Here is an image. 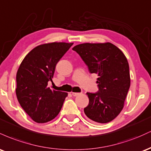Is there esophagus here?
<instances>
[{
	"instance_id": "obj_1",
	"label": "esophagus",
	"mask_w": 151,
	"mask_h": 151,
	"mask_svg": "<svg viewBox=\"0 0 151 151\" xmlns=\"http://www.w3.org/2000/svg\"><path fill=\"white\" fill-rule=\"evenodd\" d=\"M81 93H77V92H72V94L74 96H79V95H80Z\"/></svg>"
}]
</instances>
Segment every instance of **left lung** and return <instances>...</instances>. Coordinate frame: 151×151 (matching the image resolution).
Here are the masks:
<instances>
[{
	"instance_id": "left-lung-1",
	"label": "left lung",
	"mask_w": 151,
	"mask_h": 151,
	"mask_svg": "<svg viewBox=\"0 0 151 151\" xmlns=\"http://www.w3.org/2000/svg\"><path fill=\"white\" fill-rule=\"evenodd\" d=\"M72 50L79 54L90 73L98 75L99 90L86 93L89 102L84 114L96 123L110 122L124 108L131 84L127 59L110 42L83 43Z\"/></svg>"
}]
</instances>
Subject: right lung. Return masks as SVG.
I'll return each instance as SVG.
<instances>
[{"mask_svg": "<svg viewBox=\"0 0 151 151\" xmlns=\"http://www.w3.org/2000/svg\"><path fill=\"white\" fill-rule=\"evenodd\" d=\"M73 43L52 42L37 46L27 54L16 74V96L31 119L39 124L55 119L68 93L52 90L55 67Z\"/></svg>", "mask_w": 151, "mask_h": 151, "instance_id": "obj_1", "label": "right lung"}]
</instances>
